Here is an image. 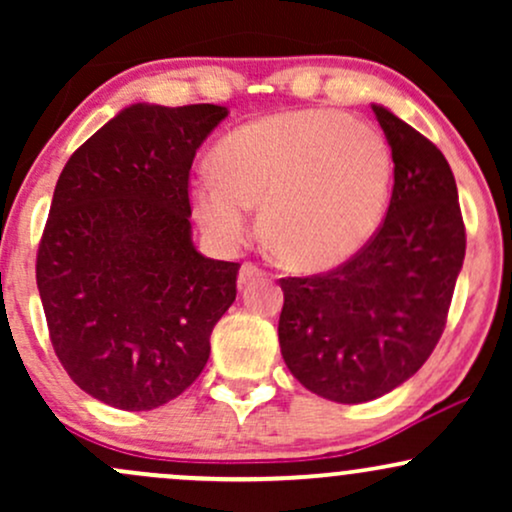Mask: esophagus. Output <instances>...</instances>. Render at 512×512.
Listing matches in <instances>:
<instances>
[{
    "instance_id": "esophagus-1",
    "label": "esophagus",
    "mask_w": 512,
    "mask_h": 512,
    "mask_svg": "<svg viewBox=\"0 0 512 512\" xmlns=\"http://www.w3.org/2000/svg\"><path fill=\"white\" fill-rule=\"evenodd\" d=\"M262 276H264V272H262L260 267H255V264L245 262L243 267H240V272H238V284L245 286V284H250V281L262 279Z\"/></svg>"
}]
</instances>
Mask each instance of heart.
Wrapping results in <instances>:
<instances>
[{
    "instance_id": "obj_1",
    "label": "heart",
    "mask_w": 512,
    "mask_h": 512,
    "mask_svg": "<svg viewBox=\"0 0 512 512\" xmlns=\"http://www.w3.org/2000/svg\"><path fill=\"white\" fill-rule=\"evenodd\" d=\"M211 170L190 182L195 219L211 240L236 248L250 207L279 262L327 269L356 255L383 221L392 151L370 122L305 108L257 117L211 151Z\"/></svg>"
}]
</instances>
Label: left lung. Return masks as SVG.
<instances>
[{
    "instance_id": "1",
    "label": "left lung",
    "mask_w": 512,
    "mask_h": 512,
    "mask_svg": "<svg viewBox=\"0 0 512 512\" xmlns=\"http://www.w3.org/2000/svg\"><path fill=\"white\" fill-rule=\"evenodd\" d=\"M395 161L380 231L330 274L281 279L279 346L293 378L339 404L407 383L436 349L464 262L452 170L424 134L373 103Z\"/></svg>"
}]
</instances>
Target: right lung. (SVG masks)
I'll return each mask as SVG.
<instances>
[{
    "label": "right lung",
    "instance_id": "1",
    "mask_svg": "<svg viewBox=\"0 0 512 512\" xmlns=\"http://www.w3.org/2000/svg\"><path fill=\"white\" fill-rule=\"evenodd\" d=\"M226 117L223 105L132 103L57 180L35 279L57 358L98 402L156 409L207 366L240 264L195 248L187 180Z\"/></svg>",
    "mask_w": 512,
    "mask_h": 512
}]
</instances>
